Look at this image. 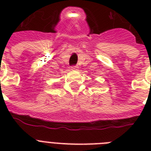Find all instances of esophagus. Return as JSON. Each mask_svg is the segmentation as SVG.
I'll return each instance as SVG.
<instances>
[{
	"mask_svg": "<svg viewBox=\"0 0 151 151\" xmlns=\"http://www.w3.org/2000/svg\"><path fill=\"white\" fill-rule=\"evenodd\" d=\"M78 69V66H71V70H77Z\"/></svg>",
	"mask_w": 151,
	"mask_h": 151,
	"instance_id": "obj_1",
	"label": "esophagus"
}]
</instances>
